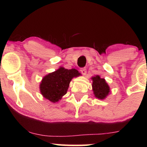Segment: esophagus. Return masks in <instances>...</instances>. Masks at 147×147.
Returning a JSON list of instances; mask_svg holds the SVG:
<instances>
[{
	"instance_id": "1",
	"label": "esophagus",
	"mask_w": 147,
	"mask_h": 147,
	"mask_svg": "<svg viewBox=\"0 0 147 147\" xmlns=\"http://www.w3.org/2000/svg\"><path fill=\"white\" fill-rule=\"evenodd\" d=\"M81 72H82V74H83L84 75H85L86 74V68H82L81 69Z\"/></svg>"
}]
</instances>
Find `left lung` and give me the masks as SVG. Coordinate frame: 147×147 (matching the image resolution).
I'll use <instances>...</instances> for the list:
<instances>
[{
  "label": "left lung",
  "mask_w": 147,
  "mask_h": 147,
  "mask_svg": "<svg viewBox=\"0 0 147 147\" xmlns=\"http://www.w3.org/2000/svg\"><path fill=\"white\" fill-rule=\"evenodd\" d=\"M92 81V88L93 94L96 98L101 99H106L111 93V88L104 79L101 78L99 75H95L91 77Z\"/></svg>",
  "instance_id": "left-lung-1"
}]
</instances>
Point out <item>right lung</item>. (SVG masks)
<instances>
[{
	"mask_svg": "<svg viewBox=\"0 0 147 147\" xmlns=\"http://www.w3.org/2000/svg\"><path fill=\"white\" fill-rule=\"evenodd\" d=\"M80 75V72L75 68L68 70L59 67L55 72L43 77L39 85L41 94L52 103L58 102L67 93L72 79Z\"/></svg>",
	"mask_w": 147,
	"mask_h": 147,
	"instance_id": "add662e5",
	"label": "right lung"
}]
</instances>
